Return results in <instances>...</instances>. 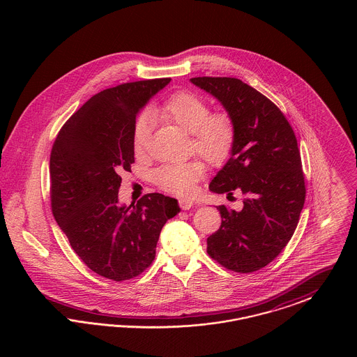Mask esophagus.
Segmentation results:
<instances>
[{"mask_svg":"<svg viewBox=\"0 0 357 357\" xmlns=\"http://www.w3.org/2000/svg\"><path fill=\"white\" fill-rule=\"evenodd\" d=\"M179 206L182 210H190L194 206V201L188 199V198H181L179 199Z\"/></svg>","mask_w":357,"mask_h":357,"instance_id":"obj_1","label":"esophagus"}]
</instances>
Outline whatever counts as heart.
Returning <instances> with one entry per match:
<instances>
[{
  "label": "heart",
  "mask_w": 357,
  "mask_h": 357,
  "mask_svg": "<svg viewBox=\"0 0 357 357\" xmlns=\"http://www.w3.org/2000/svg\"><path fill=\"white\" fill-rule=\"evenodd\" d=\"M210 112V105L204 98L187 91L171 95L153 111L158 118L176 124L191 134L194 151L201 155L207 163L221 165L233 150L236 127L227 114ZM150 132L151 118L149 114H142L136 119L132 134L136 155L146 153ZM204 175V165L198 160H190L162 166L155 172V182L162 190L171 194L188 195Z\"/></svg>",
  "instance_id": "b5f03b06"
}]
</instances>
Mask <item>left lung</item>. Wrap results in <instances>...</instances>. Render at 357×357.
Returning a JSON list of instances; mask_svg holds the SVG:
<instances>
[{
  "label": "left lung",
  "instance_id": "1",
  "mask_svg": "<svg viewBox=\"0 0 357 357\" xmlns=\"http://www.w3.org/2000/svg\"><path fill=\"white\" fill-rule=\"evenodd\" d=\"M214 96L236 127L229 160L210 191L243 194L236 211L222 204L221 227L207 238V253L226 269L252 273L266 266L293 236L305 202L297 139L284 114L266 96L234 77H194Z\"/></svg>",
  "mask_w": 357,
  "mask_h": 357
}]
</instances>
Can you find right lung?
Returning <instances> with one entry per match:
<instances>
[{
    "label": "right lung",
    "instance_id": "obj_1",
    "mask_svg": "<svg viewBox=\"0 0 357 357\" xmlns=\"http://www.w3.org/2000/svg\"><path fill=\"white\" fill-rule=\"evenodd\" d=\"M171 79L143 80L104 89L63 126L52 147L53 217L75 253L108 280L124 281L146 271L165 223L178 201L159 192L136 204H119L120 172L135 162L136 116Z\"/></svg>",
    "mask_w": 357,
    "mask_h": 357
}]
</instances>
